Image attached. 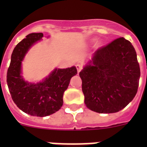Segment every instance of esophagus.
<instances>
[{"mask_svg":"<svg viewBox=\"0 0 147 147\" xmlns=\"http://www.w3.org/2000/svg\"><path fill=\"white\" fill-rule=\"evenodd\" d=\"M76 69H77L78 74H79V73L81 71V70L82 69V65H80V64H77L76 65Z\"/></svg>","mask_w":147,"mask_h":147,"instance_id":"1","label":"esophagus"}]
</instances>
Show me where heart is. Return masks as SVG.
<instances>
[{"instance_id": "obj_1", "label": "heart", "mask_w": 147, "mask_h": 147, "mask_svg": "<svg viewBox=\"0 0 147 147\" xmlns=\"http://www.w3.org/2000/svg\"><path fill=\"white\" fill-rule=\"evenodd\" d=\"M96 40V38H92L91 40H90V41H91V42H95ZM96 45L97 46H101V45H102V42H100V41H98V42H96Z\"/></svg>"}]
</instances>
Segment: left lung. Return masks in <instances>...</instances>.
Returning <instances> with one entry per match:
<instances>
[{"label":"left lung","instance_id":"obj_1","mask_svg":"<svg viewBox=\"0 0 147 147\" xmlns=\"http://www.w3.org/2000/svg\"><path fill=\"white\" fill-rule=\"evenodd\" d=\"M141 72L129 41L120 37L93 53L80 72L85 104L98 113H117L136 96Z\"/></svg>","mask_w":147,"mask_h":147}]
</instances>
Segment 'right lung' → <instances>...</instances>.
Here are the masks:
<instances>
[{
    "label": "right lung",
    "mask_w": 147,
    "mask_h": 147,
    "mask_svg": "<svg viewBox=\"0 0 147 147\" xmlns=\"http://www.w3.org/2000/svg\"><path fill=\"white\" fill-rule=\"evenodd\" d=\"M42 37V33L29 34L16 45L11 54L6 76L13 102L23 112L38 117L51 115L62 107L64 92L71 78L77 74L75 66L55 67L42 81H26L23 76V61L29 49Z\"/></svg>",
    "instance_id": "obj_1"
}]
</instances>
